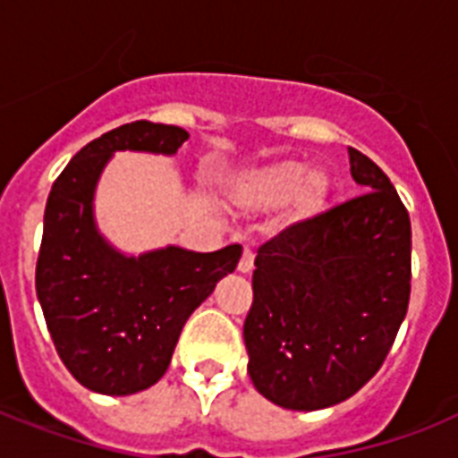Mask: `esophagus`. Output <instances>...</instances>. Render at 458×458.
I'll return each instance as SVG.
<instances>
[{
    "label": "esophagus",
    "mask_w": 458,
    "mask_h": 458,
    "mask_svg": "<svg viewBox=\"0 0 458 458\" xmlns=\"http://www.w3.org/2000/svg\"><path fill=\"white\" fill-rule=\"evenodd\" d=\"M237 271L242 273V276L254 271V254H251V250L242 251V259H240V264H237Z\"/></svg>",
    "instance_id": "obj_1"
}]
</instances>
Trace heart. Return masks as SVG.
<instances>
[{
    "label": "heart",
    "mask_w": 458,
    "mask_h": 458,
    "mask_svg": "<svg viewBox=\"0 0 458 458\" xmlns=\"http://www.w3.org/2000/svg\"><path fill=\"white\" fill-rule=\"evenodd\" d=\"M333 197V178L323 165H309L300 158H283L273 164L237 173L228 185V204L242 216L276 211L285 204L283 223L304 225L326 214Z\"/></svg>",
    "instance_id": "b5f03b06"
}]
</instances>
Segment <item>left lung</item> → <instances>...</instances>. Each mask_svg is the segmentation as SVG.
<instances>
[{
  "instance_id": "obj_1",
  "label": "left lung",
  "mask_w": 458,
  "mask_h": 458,
  "mask_svg": "<svg viewBox=\"0 0 458 458\" xmlns=\"http://www.w3.org/2000/svg\"><path fill=\"white\" fill-rule=\"evenodd\" d=\"M363 194L259 247L247 373L268 402L318 411L383 366L411 293V221L390 178L349 147Z\"/></svg>"
}]
</instances>
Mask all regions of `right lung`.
<instances>
[{
    "label": "right lung",
    "mask_w": 458,
    "mask_h": 458,
    "mask_svg": "<svg viewBox=\"0 0 458 458\" xmlns=\"http://www.w3.org/2000/svg\"><path fill=\"white\" fill-rule=\"evenodd\" d=\"M187 138L152 121L114 128L71 158L47 199L38 300L64 366L99 394L125 397L158 383L185 320L242 257L240 244L207 254L168 244L135 257L97 228V182L111 157H173Z\"/></svg>",
    "instance_id": "right-lung-1"
}]
</instances>
